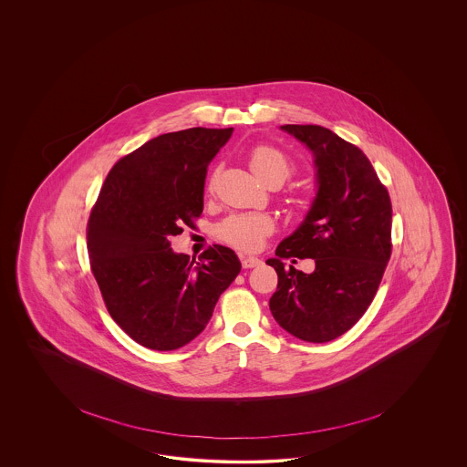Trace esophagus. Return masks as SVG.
<instances>
[{"label": "esophagus", "mask_w": 467, "mask_h": 467, "mask_svg": "<svg viewBox=\"0 0 467 467\" xmlns=\"http://www.w3.org/2000/svg\"><path fill=\"white\" fill-rule=\"evenodd\" d=\"M260 264H262V260L256 258V256H244V254H241V265L244 269H254V267H258Z\"/></svg>", "instance_id": "obj_1"}]
</instances>
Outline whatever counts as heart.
<instances>
[{
    "mask_svg": "<svg viewBox=\"0 0 467 467\" xmlns=\"http://www.w3.org/2000/svg\"><path fill=\"white\" fill-rule=\"evenodd\" d=\"M248 162L258 180H262L264 183H283L295 171L289 157L279 149L265 143H258L250 149ZM272 231L274 219L267 213H233L215 227V234L219 240L246 252L256 250Z\"/></svg>",
    "mask_w": 467,
    "mask_h": 467,
    "instance_id": "b5f03b06",
    "label": "heart"
}]
</instances>
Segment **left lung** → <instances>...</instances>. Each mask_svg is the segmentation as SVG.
I'll list each match as a JSON object with an SVG mask.
<instances>
[{"label":"left lung","mask_w":467,"mask_h":467,"mask_svg":"<svg viewBox=\"0 0 467 467\" xmlns=\"http://www.w3.org/2000/svg\"><path fill=\"white\" fill-rule=\"evenodd\" d=\"M281 128L313 152L318 192L277 258L267 260L279 277L270 311L297 339L328 342L365 315L382 283L392 254V203L361 149L318 125ZM285 257H313L316 270L285 268Z\"/></svg>","instance_id":"left-lung-1"}]
</instances>
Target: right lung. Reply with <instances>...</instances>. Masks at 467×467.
Listing matches in <instances>:
<instances>
[{
  "mask_svg": "<svg viewBox=\"0 0 467 467\" xmlns=\"http://www.w3.org/2000/svg\"><path fill=\"white\" fill-rule=\"evenodd\" d=\"M233 128H188L159 135L114 164L87 224L90 269L104 305L143 348H183L209 324L240 274L238 254L213 244L195 264L171 238L203 211L209 162Z\"/></svg>",
  "mask_w": 467,
  "mask_h": 467,
  "instance_id": "obj_1",
  "label": "right lung"
}]
</instances>
